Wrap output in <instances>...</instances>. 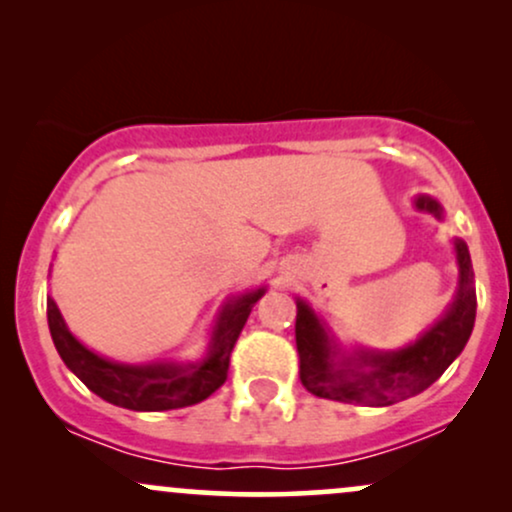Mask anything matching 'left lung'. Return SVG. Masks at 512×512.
Masks as SVG:
<instances>
[{"label":"left lung","mask_w":512,"mask_h":512,"mask_svg":"<svg viewBox=\"0 0 512 512\" xmlns=\"http://www.w3.org/2000/svg\"><path fill=\"white\" fill-rule=\"evenodd\" d=\"M416 211L445 221V209L436 197L416 195ZM457 264L455 296L443 315L414 342L399 349H368L344 344L308 301L296 298V346L301 356V383L310 395L346 404L390 407L431 387L462 354L474 330L477 291L469 248L452 238Z\"/></svg>","instance_id":"1"}]
</instances>
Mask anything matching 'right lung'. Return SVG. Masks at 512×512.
<instances>
[{
    "instance_id": "add662e5",
    "label": "right lung",
    "mask_w": 512,
    "mask_h": 512,
    "mask_svg": "<svg viewBox=\"0 0 512 512\" xmlns=\"http://www.w3.org/2000/svg\"><path fill=\"white\" fill-rule=\"evenodd\" d=\"M264 293L267 286H257L226 298L211 322L207 349L195 361L154 358L142 363H122L101 356L74 337L52 296H48V325L64 366L88 390L122 409L168 411L204 402L226 383L228 361L238 334Z\"/></svg>"
}]
</instances>
